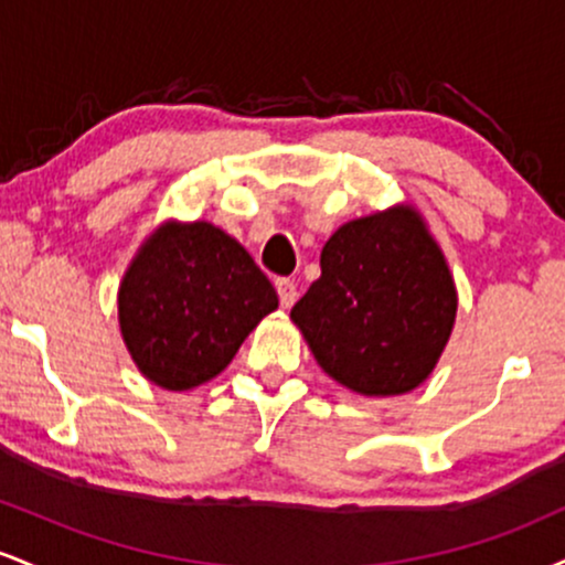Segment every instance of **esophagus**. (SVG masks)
Segmentation results:
<instances>
[{
	"label": "esophagus",
	"mask_w": 565,
	"mask_h": 565,
	"mask_svg": "<svg viewBox=\"0 0 565 565\" xmlns=\"http://www.w3.org/2000/svg\"><path fill=\"white\" fill-rule=\"evenodd\" d=\"M276 291H278V300H281V308H291L297 300V287L295 281L289 278H276Z\"/></svg>",
	"instance_id": "esophagus-1"
}]
</instances>
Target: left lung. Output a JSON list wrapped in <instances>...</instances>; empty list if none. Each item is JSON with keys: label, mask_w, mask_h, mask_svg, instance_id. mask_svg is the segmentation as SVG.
<instances>
[{"label": "left lung", "mask_w": 565, "mask_h": 565, "mask_svg": "<svg viewBox=\"0 0 565 565\" xmlns=\"http://www.w3.org/2000/svg\"><path fill=\"white\" fill-rule=\"evenodd\" d=\"M454 319L451 270L408 204L340 225L321 249V278L291 308L323 372L380 398L430 377Z\"/></svg>", "instance_id": "obj_1"}]
</instances>
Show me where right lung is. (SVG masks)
<instances>
[{
    "label": "right lung",
    "instance_id": "add662e5",
    "mask_svg": "<svg viewBox=\"0 0 565 565\" xmlns=\"http://www.w3.org/2000/svg\"><path fill=\"white\" fill-rule=\"evenodd\" d=\"M278 295L236 238L204 223H164L119 284V329L135 366L164 391H191L231 364Z\"/></svg>",
    "mask_w": 565,
    "mask_h": 565
}]
</instances>
